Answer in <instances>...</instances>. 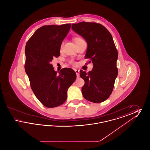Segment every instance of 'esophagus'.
<instances>
[{
	"mask_svg": "<svg viewBox=\"0 0 150 150\" xmlns=\"http://www.w3.org/2000/svg\"><path fill=\"white\" fill-rule=\"evenodd\" d=\"M75 71L76 72V76H77V77L79 78V71L78 70H76V69H75Z\"/></svg>",
	"mask_w": 150,
	"mask_h": 150,
	"instance_id": "1",
	"label": "esophagus"
}]
</instances>
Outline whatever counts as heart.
<instances>
[{
    "instance_id": "heart-1",
    "label": "heart",
    "mask_w": 150,
    "mask_h": 150,
    "mask_svg": "<svg viewBox=\"0 0 150 150\" xmlns=\"http://www.w3.org/2000/svg\"><path fill=\"white\" fill-rule=\"evenodd\" d=\"M82 39H83L82 38H81L80 37H79V36H76V37L74 38V41L75 43L78 42L80 41V40H82ZM62 45H61V47H60L61 48H62ZM70 62H71V64H74V65H75V62H74L73 61H71Z\"/></svg>"
}]
</instances>
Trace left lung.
<instances>
[{
    "label": "left lung",
    "mask_w": 150,
    "mask_h": 150,
    "mask_svg": "<svg viewBox=\"0 0 150 150\" xmlns=\"http://www.w3.org/2000/svg\"><path fill=\"white\" fill-rule=\"evenodd\" d=\"M72 29L86 39L88 48L85 58L90 59L89 62L93 64L91 71H80V76L85 81L82 94L93 103L102 102L112 93L118 74V53L112 36L105 26L96 22L73 23Z\"/></svg>",
    "instance_id": "obj_1"
}]
</instances>
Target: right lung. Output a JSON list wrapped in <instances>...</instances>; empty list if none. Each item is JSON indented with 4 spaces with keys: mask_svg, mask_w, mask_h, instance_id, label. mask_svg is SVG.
<instances>
[{
    "mask_svg": "<svg viewBox=\"0 0 150 150\" xmlns=\"http://www.w3.org/2000/svg\"><path fill=\"white\" fill-rule=\"evenodd\" d=\"M71 23L46 25L38 29L25 47V70L36 97L44 106L57 107L67 99V90L76 78L70 68L55 71L51 62L60 55V47Z\"/></svg>",
    "mask_w": 150,
    "mask_h": 150,
    "instance_id": "obj_1",
    "label": "right lung"
}]
</instances>
